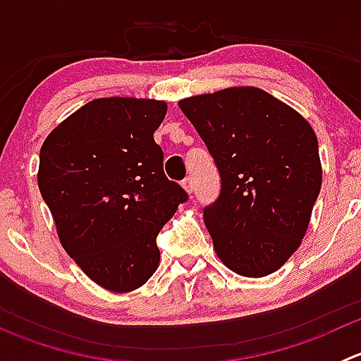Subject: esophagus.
Wrapping results in <instances>:
<instances>
[{
  "instance_id": "esophagus-1",
  "label": "esophagus",
  "mask_w": 361,
  "mask_h": 361,
  "mask_svg": "<svg viewBox=\"0 0 361 361\" xmlns=\"http://www.w3.org/2000/svg\"><path fill=\"white\" fill-rule=\"evenodd\" d=\"M181 185H183V188L188 192V194H192V192H194V180H192L190 176L185 178L183 183H181Z\"/></svg>"
}]
</instances>
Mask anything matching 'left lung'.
<instances>
[{"label":"left lung","instance_id":"1","mask_svg":"<svg viewBox=\"0 0 361 361\" xmlns=\"http://www.w3.org/2000/svg\"><path fill=\"white\" fill-rule=\"evenodd\" d=\"M178 104L220 173V195L204 207L216 255L246 278L278 271L300 246L322 188L312 127L257 87H232Z\"/></svg>","mask_w":361,"mask_h":361}]
</instances>
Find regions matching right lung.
Instances as JSON below:
<instances>
[{"mask_svg":"<svg viewBox=\"0 0 361 361\" xmlns=\"http://www.w3.org/2000/svg\"><path fill=\"white\" fill-rule=\"evenodd\" d=\"M164 101L94 99L39 150L38 187L61 245L110 292H133L159 267L157 235L188 194L164 174L154 133Z\"/></svg>","mask_w":361,"mask_h":361,"instance_id":"right-lung-1","label":"right lung"}]
</instances>
